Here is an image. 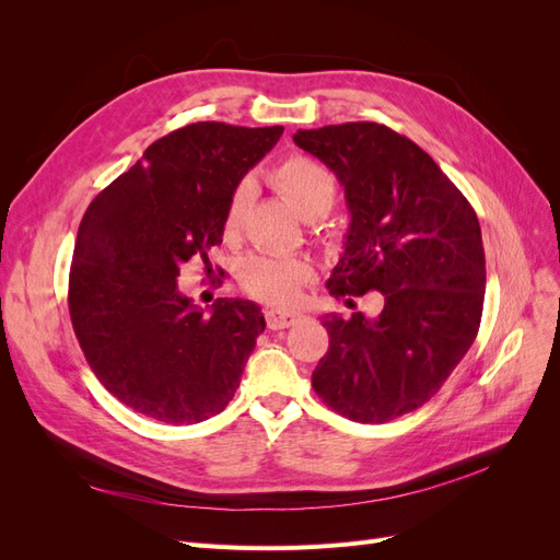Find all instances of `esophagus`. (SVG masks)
<instances>
[{
  "label": "esophagus",
  "instance_id": "esophagus-1",
  "mask_svg": "<svg viewBox=\"0 0 560 560\" xmlns=\"http://www.w3.org/2000/svg\"><path fill=\"white\" fill-rule=\"evenodd\" d=\"M301 317L296 313H284V311H266V325L268 329H287L294 327Z\"/></svg>",
  "mask_w": 560,
  "mask_h": 560
}]
</instances>
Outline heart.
Listing matches in <instances>:
<instances>
[{"instance_id": "b5f03b06", "label": "heart", "mask_w": 560, "mask_h": 560, "mask_svg": "<svg viewBox=\"0 0 560 560\" xmlns=\"http://www.w3.org/2000/svg\"><path fill=\"white\" fill-rule=\"evenodd\" d=\"M278 194L290 202L292 210L308 219L317 212L327 214L336 200V179L325 165L306 159L290 156L278 163L268 175ZM249 206L247 184H241L226 202L224 229L235 233L241 229ZM241 284L254 299L287 306L296 301L303 287L313 278V266L306 259L276 257V254H249L241 264Z\"/></svg>"}]
</instances>
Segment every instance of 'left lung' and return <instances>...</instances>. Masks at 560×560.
Instances as JSON below:
<instances>
[{
  "mask_svg": "<svg viewBox=\"0 0 560 560\" xmlns=\"http://www.w3.org/2000/svg\"><path fill=\"white\" fill-rule=\"evenodd\" d=\"M346 189V252L327 282L338 296L383 294L378 317L329 313V350L313 387L354 422L420 409L479 331L486 257L477 212L428 151L387 126L354 121L299 130Z\"/></svg>",
  "mask_w": 560,
  "mask_h": 560,
  "instance_id": "obj_1",
  "label": "left lung"
}]
</instances>
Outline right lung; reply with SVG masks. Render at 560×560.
Returning a JSON list of instances; mask_svg holds the SVG:
<instances>
[{"label":"right lung","instance_id":"add662e5","mask_svg":"<svg viewBox=\"0 0 560 560\" xmlns=\"http://www.w3.org/2000/svg\"><path fill=\"white\" fill-rule=\"evenodd\" d=\"M282 130L217 121L173 130L83 214L67 294L72 327L97 381L128 409L194 425L238 389L266 327L261 308L217 299L202 313L177 276L194 257L210 266L231 194Z\"/></svg>","mask_w":560,"mask_h":560}]
</instances>
